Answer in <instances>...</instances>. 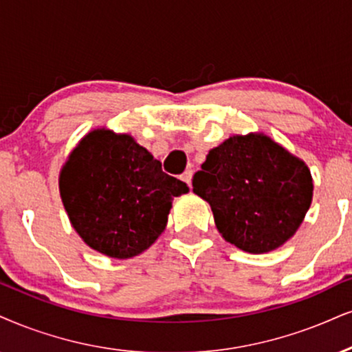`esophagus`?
Returning a JSON list of instances; mask_svg holds the SVG:
<instances>
[{
	"label": "esophagus",
	"instance_id": "34e87169",
	"mask_svg": "<svg viewBox=\"0 0 352 352\" xmlns=\"http://www.w3.org/2000/svg\"><path fill=\"white\" fill-rule=\"evenodd\" d=\"M192 175H194L192 169H186L183 173V181L189 186V188H190V183H192Z\"/></svg>",
	"mask_w": 352,
	"mask_h": 352
}]
</instances>
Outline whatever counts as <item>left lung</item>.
<instances>
[{"label":"left lung","instance_id":"left-lung-1","mask_svg":"<svg viewBox=\"0 0 352 352\" xmlns=\"http://www.w3.org/2000/svg\"><path fill=\"white\" fill-rule=\"evenodd\" d=\"M192 188L210 204L225 240L253 254L292 238L314 197L309 166L264 133L233 135L212 148Z\"/></svg>","mask_w":352,"mask_h":352}]
</instances>
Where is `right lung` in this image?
<instances>
[{"instance_id": "1", "label": "right lung", "mask_w": 352, "mask_h": 352, "mask_svg": "<svg viewBox=\"0 0 352 352\" xmlns=\"http://www.w3.org/2000/svg\"><path fill=\"white\" fill-rule=\"evenodd\" d=\"M68 219L89 248L109 258L143 253L166 227L173 199L188 184L163 173L129 133L91 130L60 171Z\"/></svg>"}]
</instances>
